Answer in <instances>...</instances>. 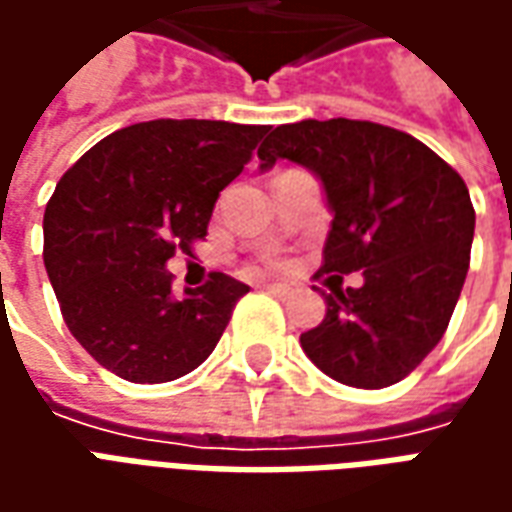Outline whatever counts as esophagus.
I'll use <instances>...</instances> for the list:
<instances>
[{"instance_id": "34e87169", "label": "esophagus", "mask_w": 512, "mask_h": 512, "mask_svg": "<svg viewBox=\"0 0 512 512\" xmlns=\"http://www.w3.org/2000/svg\"><path fill=\"white\" fill-rule=\"evenodd\" d=\"M263 288H266L268 293L279 296V299H290V296L296 293V288H293V285H288V282H268V285H263Z\"/></svg>"}]
</instances>
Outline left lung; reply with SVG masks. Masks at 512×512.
Wrapping results in <instances>:
<instances>
[{
	"instance_id": "left-lung-1",
	"label": "left lung",
	"mask_w": 512,
	"mask_h": 512,
	"mask_svg": "<svg viewBox=\"0 0 512 512\" xmlns=\"http://www.w3.org/2000/svg\"><path fill=\"white\" fill-rule=\"evenodd\" d=\"M257 158L321 178L334 213L321 271L365 277L323 293L326 318L301 334L304 354L340 384H397L439 345L461 296L474 238L463 178L411 134L345 117L271 128Z\"/></svg>"
}]
</instances>
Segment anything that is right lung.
<instances>
[{"instance_id": "add662e5", "label": "right lung", "mask_w": 512, "mask_h": 512, "mask_svg": "<svg viewBox=\"0 0 512 512\" xmlns=\"http://www.w3.org/2000/svg\"><path fill=\"white\" fill-rule=\"evenodd\" d=\"M268 126L150 120L101 139L57 183L43 213V263L62 318L87 354L134 384L200 367L244 282L213 271L172 296L167 260L208 235Z\"/></svg>"}]
</instances>
